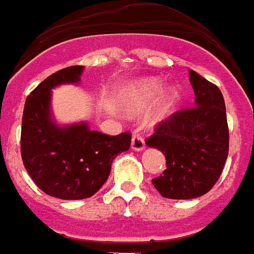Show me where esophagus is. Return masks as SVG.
<instances>
[{"label":"esophagus","mask_w":254,"mask_h":254,"mask_svg":"<svg viewBox=\"0 0 254 254\" xmlns=\"http://www.w3.org/2000/svg\"><path fill=\"white\" fill-rule=\"evenodd\" d=\"M145 139L139 134L132 135V139H131V147H132V150L140 151V150L145 149Z\"/></svg>","instance_id":"34e87169"}]
</instances>
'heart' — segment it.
Here are the masks:
<instances>
[{"instance_id": "obj_1", "label": "heart", "mask_w": 254, "mask_h": 254, "mask_svg": "<svg viewBox=\"0 0 254 254\" xmlns=\"http://www.w3.org/2000/svg\"><path fill=\"white\" fill-rule=\"evenodd\" d=\"M161 88L162 86L157 79L149 78L140 81L139 84L136 85V88L134 89V92L129 94L128 100H127V107L131 109H135V111H140V109L146 108L160 94ZM173 99H175V93L170 92V93L166 94L165 104L162 105V108L157 112L155 120H160L165 115L166 109L169 108Z\"/></svg>"}]
</instances>
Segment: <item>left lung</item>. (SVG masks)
<instances>
[{"label": "left lung", "instance_id": "1", "mask_svg": "<svg viewBox=\"0 0 254 254\" xmlns=\"http://www.w3.org/2000/svg\"><path fill=\"white\" fill-rule=\"evenodd\" d=\"M195 105L180 109L155 126L146 139L161 150L166 169L153 186L168 199H193L204 195L221 177L229 154V126L219 88L190 70Z\"/></svg>", "mask_w": 254, "mask_h": 254}]
</instances>
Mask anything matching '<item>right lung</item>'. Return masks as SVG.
<instances>
[{"mask_svg":"<svg viewBox=\"0 0 254 254\" xmlns=\"http://www.w3.org/2000/svg\"><path fill=\"white\" fill-rule=\"evenodd\" d=\"M84 66L51 74L25 100L21 158L33 183L47 195L79 200L93 196L108 179L115 157L131 145V134L107 135L86 123L59 127L51 118V89L78 82Z\"/></svg>","mask_w":254,"mask_h":254,"instance_id":"right-lung-1","label":"right lung"}]
</instances>
